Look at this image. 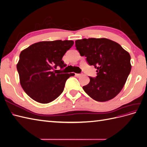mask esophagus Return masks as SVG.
I'll return each mask as SVG.
<instances>
[{"instance_id": "esophagus-1", "label": "esophagus", "mask_w": 147, "mask_h": 147, "mask_svg": "<svg viewBox=\"0 0 147 147\" xmlns=\"http://www.w3.org/2000/svg\"><path fill=\"white\" fill-rule=\"evenodd\" d=\"M75 76H76L77 77H80L82 76V74H75Z\"/></svg>"}]
</instances>
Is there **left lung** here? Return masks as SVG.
Masks as SVG:
<instances>
[{
  "label": "left lung",
  "instance_id": "obj_1",
  "mask_svg": "<svg viewBox=\"0 0 147 147\" xmlns=\"http://www.w3.org/2000/svg\"><path fill=\"white\" fill-rule=\"evenodd\" d=\"M75 47L97 69L96 78L83 87L98 102L112 99L121 91L131 70V56L118 43L105 38H83L75 41Z\"/></svg>",
  "mask_w": 147,
  "mask_h": 147
}]
</instances>
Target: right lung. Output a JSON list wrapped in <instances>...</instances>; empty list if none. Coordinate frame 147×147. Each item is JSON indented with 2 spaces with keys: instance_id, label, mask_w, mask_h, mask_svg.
<instances>
[{
  "instance_id": "add662e5",
  "label": "right lung",
  "mask_w": 147,
  "mask_h": 147,
  "mask_svg": "<svg viewBox=\"0 0 147 147\" xmlns=\"http://www.w3.org/2000/svg\"><path fill=\"white\" fill-rule=\"evenodd\" d=\"M74 43L72 40L39 42L21 52L16 68L21 86L31 99L48 104L63 92L66 80L75 74H58L53 70L66 65L62 58Z\"/></svg>"
}]
</instances>
